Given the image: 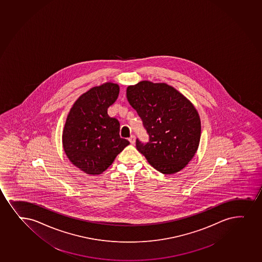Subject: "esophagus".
Segmentation results:
<instances>
[{
	"label": "esophagus",
	"mask_w": 262,
	"mask_h": 262,
	"mask_svg": "<svg viewBox=\"0 0 262 262\" xmlns=\"http://www.w3.org/2000/svg\"><path fill=\"white\" fill-rule=\"evenodd\" d=\"M129 143L132 144V145H133V144H134V143H135L136 141L135 136H130V137H129Z\"/></svg>",
	"instance_id": "34e87169"
}]
</instances>
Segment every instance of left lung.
<instances>
[{"label": "left lung", "instance_id": "8db88e82", "mask_svg": "<svg viewBox=\"0 0 262 262\" xmlns=\"http://www.w3.org/2000/svg\"><path fill=\"white\" fill-rule=\"evenodd\" d=\"M126 96L150 137L146 144L137 139L138 151L164 174L183 169L200 143V117L193 103L172 86L149 80L128 86Z\"/></svg>", "mask_w": 262, "mask_h": 262}]
</instances>
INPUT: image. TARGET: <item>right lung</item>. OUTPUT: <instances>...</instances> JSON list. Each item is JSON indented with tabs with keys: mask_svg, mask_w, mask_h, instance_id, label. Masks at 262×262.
I'll use <instances>...</instances> for the list:
<instances>
[{
	"mask_svg": "<svg viewBox=\"0 0 262 262\" xmlns=\"http://www.w3.org/2000/svg\"><path fill=\"white\" fill-rule=\"evenodd\" d=\"M119 95V86L106 82L82 94L68 113L62 145L72 164L98 176L113 163L129 142L119 136L120 123L108 115Z\"/></svg>",
	"mask_w": 262,
	"mask_h": 262,
	"instance_id": "right-lung-1",
	"label": "right lung"
}]
</instances>
